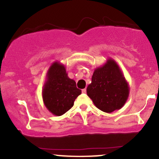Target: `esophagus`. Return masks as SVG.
I'll list each match as a JSON object with an SVG mask.
<instances>
[{
  "label": "esophagus",
  "mask_w": 159,
  "mask_h": 159,
  "mask_svg": "<svg viewBox=\"0 0 159 159\" xmlns=\"http://www.w3.org/2000/svg\"><path fill=\"white\" fill-rule=\"evenodd\" d=\"M86 92H87V90H86L85 88L82 90V93H86Z\"/></svg>",
  "instance_id": "esophagus-1"
}]
</instances>
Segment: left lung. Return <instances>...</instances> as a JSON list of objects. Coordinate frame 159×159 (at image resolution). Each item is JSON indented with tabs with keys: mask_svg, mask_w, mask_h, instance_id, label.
Instances as JSON below:
<instances>
[{
	"mask_svg": "<svg viewBox=\"0 0 159 159\" xmlns=\"http://www.w3.org/2000/svg\"><path fill=\"white\" fill-rule=\"evenodd\" d=\"M87 93L96 107L105 113L123 107L129 97V87L114 60L109 58L105 64L95 69Z\"/></svg>",
	"mask_w": 159,
	"mask_h": 159,
	"instance_id": "1",
	"label": "left lung"
}]
</instances>
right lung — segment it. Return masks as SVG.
Returning <instances> with one entry per match:
<instances>
[{"instance_id":"1","label":"right lung","mask_w":159,"mask_h":159,"mask_svg":"<svg viewBox=\"0 0 159 159\" xmlns=\"http://www.w3.org/2000/svg\"><path fill=\"white\" fill-rule=\"evenodd\" d=\"M81 93L73 79L68 77L64 65L56 61L49 67L43 89V99L49 112L61 116L74 105Z\"/></svg>"}]
</instances>
